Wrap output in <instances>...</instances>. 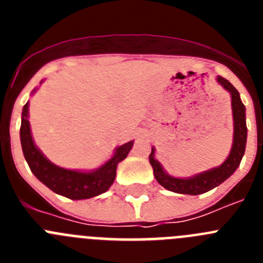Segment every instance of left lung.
<instances>
[{
	"instance_id": "1",
	"label": "left lung",
	"mask_w": 263,
	"mask_h": 263,
	"mask_svg": "<svg viewBox=\"0 0 263 263\" xmlns=\"http://www.w3.org/2000/svg\"><path fill=\"white\" fill-rule=\"evenodd\" d=\"M217 84L229 92L232 100V115H233V143L231 153L220 166L206 170L204 173L195 174L188 178H176L164 171L163 166L155 159V147H152L148 160L154 170V176L162 187L175 194L200 195L208 192L225 182L240 166L241 159L245 154L248 127H246V109L241 101L240 93L227 79L217 76Z\"/></svg>"
}]
</instances>
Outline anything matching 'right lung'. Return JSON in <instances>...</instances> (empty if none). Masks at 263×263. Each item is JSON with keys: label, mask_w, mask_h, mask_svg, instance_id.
<instances>
[{"label": "right lung", "mask_w": 263, "mask_h": 263, "mask_svg": "<svg viewBox=\"0 0 263 263\" xmlns=\"http://www.w3.org/2000/svg\"><path fill=\"white\" fill-rule=\"evenodd\" d=\"M35 92L36 88L32 90V93ZM21 118H22L20 130L21 145H22L23 155L31 173L46 187L50 188L51 191L72 200L90 199L108 191L115 182L117 164L127 157L134 143V141H130L116 147L115 154L111 155L110 159L106 160L99 168H95L92 171L63 168L50 162L45 157V154L36 147L32 139L31 129H30L29 101L23 106Z\"/></svg>", "instance_id": "obj_1"}]
</instances>
